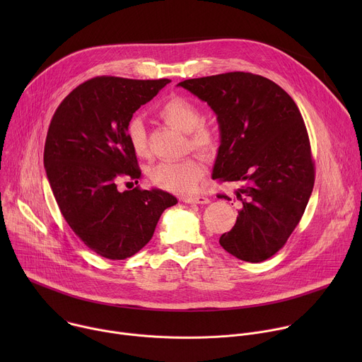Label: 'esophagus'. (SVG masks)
<instances>
[{
    "mask_svg": "<svg viewBox=\"0 0 362 362\" xmlns=\"http://www.w3.org/2000/svg\"><path fill=\"white\" fill-rule=\"evenodd\" d=\"M185 203H197V204H208L211 202L209 197L204 196H190V197H182Z\"/></svg>",
    "mask_w": 362,
    "mask_h": 362,
    "instance_id": "1",
    "label": "esophagus"
}]
</instances>
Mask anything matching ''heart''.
Masks as SVG:
<instances>
[{"mask_svg":"<svg viewBox=\"0 0 362 362\" xmlns=\"http://www.w3.org/2000/svg\"><path fill=\"white\" fill-rule=\"evenodd\" d=\"M158 115L170 127L187 133L189 147L206 154H211L218 148V130L208 123L200 122V109L190 100L179 95L170 97L159 107ZM127 133L130 146L136 156L141 159L150 158L147 133L143 123L139 119L132 120ZM206 172L208 170H206V166L199 158L189 156L179 162H162L153 166L150 170V180L159 189L177 194H186L199 187L200 182L206 176Z\"/></svg>","mask_w":362,"mask_h":362,"instance_id":"1","label":"heart"}]
</instances>
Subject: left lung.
Returning <instances> with one entry per match:
<instances>
[{
	"label": "left lung",
	"mask_w": 362,
	"mask_h": 362,
	"mask_svg": "<svg viewBox=\"0 0 362 362\" xmlns=\"http://www.w3.org/2000/svg\"><path fill=\"white\" fill-rule=\"evenodd\" d=\"M177 86L218 116L221 146L212 179L239 183L235 196L242 209L232 230L221 236V246L245 262L267 261L286 243L314 189L311 144L298 106L276 83L252 73Z\"/></svg>",
	"instance_id": "8db88e82"
}]
</instances>
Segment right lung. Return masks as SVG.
Segmentation results:
<instances>
[{"mask_svg":"<svg viewBox=\"0 0 362 362\" xmlns=\"http://www.w3.org/2000/svg\"><path fill=\"white\" fill-rule=\"evenodd\" d=\"M169 78L94 77L76 87L51 119L44 168L62 215L97 255L120 261L151 239L165 209L177 199L160 189L117 190L141 172L129 141L133 113Z\"/></svg>","mask_w":362,"mask_h":362,"instance_id":"1","label":"right lung"}]
</instances>
